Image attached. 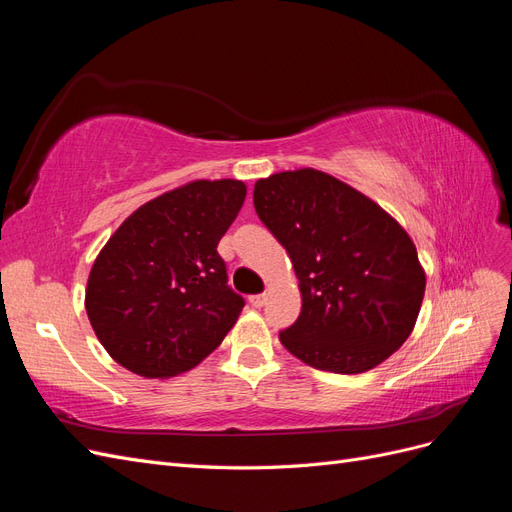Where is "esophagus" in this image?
Masks as SVG:
<instances>
[{"instance_id":"1","label":"esophagus","mask_w":512,"mask_h":512,"mask_svg":"<svg viewBox=\"0 0 512 512\" xmlns=\"http://www.w3.org/2000/svg\"><path fill=\"white\" fill-rule=\"evenodd\" d=\"M250 303L254 307H262V305L267 303V294H254V297H250Z\"/></svg>"}]
</instances>
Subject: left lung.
Returning <instances> with one entry per match:
<instances>
[{"instance_id":"obj_1","label":"left lung","mask_w":512,"mask_h":512,"mask_svg":"<svg viewBox=\"0 0 512 512\" xmlns=\"http://www.w3.org/2000/svg\"><path fill=\"white\" fill-rule=\"evenodd\" d=\"M254 207L297 273L303 307L284 348L322 371L363 374L410 337L425 269L378 203L316 168L258 179Z\"/></svg>"}]
</instances>
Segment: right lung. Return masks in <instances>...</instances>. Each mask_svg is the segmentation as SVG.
I'll list each match as a JSON object with an SVG mask.
<instances>
[{
	"label": "right lung",
	"instance_id": "right-lung-1",
	"mask_svg": "<svg viewBox=\"0 0 512 512\" xmlns=\"http://www.w3.org/2000/svg\"><path fill=\"white\" fill-rule=\"evenodd\" d=\"M239 179H196L138 207L94 260L85 309L104 350L143 378L196 367L245 305L218 243L243 207Z\"/></svg>",
	"mask_w": 512,
	"mask_h": 512
}]
</instances>
